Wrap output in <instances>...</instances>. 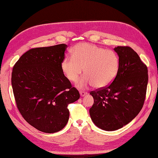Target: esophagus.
I'll return each instance as SVG.
<instances>
[{"label":"esophagus","instance_id":"34e87169","mask_svg":"<svg viewBox=\"0 0 158 158\" xmlns=\"http://www.w3.org/2000/svg\"><path fill=\"white\" fill-rule=\"evenodd\" d=\"M88 93L85 92H84V91H80V96L81 97H83V96H85V95H86Z\"/></svg>","mask_w":158,"mask_h":158}]
</instances>
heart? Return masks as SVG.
I'll use <instances>...</instances> for the list:
<instances>
[{
  "instance_id": "obj_1",
  "label": "heart",
  "mask_w": 158,
  "mask_h": 158,
  "mask_svg": "<svg viewBox=\"0 0 158 158\" xmlns=\"http://www.w3.org/2000/svg\"><path fill=\"white\" fill-rule=\"evenodd\" d=\"M119 66L120 60L115 51L80 43L71 49V56H66L61 61L60 69L66 78L76 82L84 68L85 74L77 83V86L85 88L94 85L97 88H103L116 78Z\"/></svg>"
}]
</instances>
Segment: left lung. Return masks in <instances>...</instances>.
I'll return each mask as SVG.
<instances>
[{
    "instance_id": "1",
    "label": "left lung",
    "mask_w": 158,
    "mask_h": 158,
    "mask_svg": "<svg viewBox=\"0 0 158 158\" xmlns=\"http://www.w3.org/2000/svg\"><path fill=\"white\" fill-rule=\"evenodd\" d=\"M114 50L120 60L116 78L107 87L89 93L94 99L91 118L107 131L121 128L137 116L144 103L148 81L147 66L135 51L128 46Z\"/></svg>"
}]
</instances>
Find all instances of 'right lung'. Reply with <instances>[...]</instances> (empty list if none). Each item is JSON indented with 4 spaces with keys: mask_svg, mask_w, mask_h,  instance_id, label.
Returning a JSON list of instances; mask_svg holds the SVG:
<instances>
[{
    "mask_svg": "<svg viewBox=\"0 0 158 158\" xmlns=\"http://www.w3.org/2000/svg\"><path fill=\"white\" fill-rule=\"evenodd\" d=\"M66 44L30 49L14 64L12 86L16 106L25 120L37 130L54 133L69 118V104L80 98L60 69Z\"/></svg>",
    "mask_w": 158,
    "mask_h": 158,
    "instance_id": "1",
    "label": "right lung"
}]
</instances>
